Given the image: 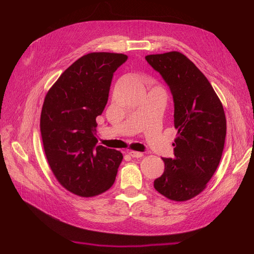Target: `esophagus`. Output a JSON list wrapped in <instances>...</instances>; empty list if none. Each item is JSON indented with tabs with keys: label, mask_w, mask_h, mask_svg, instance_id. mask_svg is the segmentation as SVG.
Instances as JSON below:
<instances>
[{
	"label": "esophagus",
	"mask_w": 254,
	"mask_h": 254,
	"mask_svg": "<svg viewBox=\"0 0 254 254\" xmlns=\"http://www.w3.org/2000/svg\"><path fill=\"white\" fill-rule=\"evenodd\" d=\"M127 153H128L130 157H132V158H142L143 157V152H139V151L129 150Z\"/></svg>",
	"instance_id": "obj_1"
}]
</instances>
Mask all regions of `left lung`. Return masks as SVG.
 Returning a JSON list of instances; mask_svg holds the SVG:
<instances>
[{"label":"left lung","instance_id":"left-lung-1","mask_svg":"<svg viewBox=\"0 0 254 254\" xmlns=\"http://www.w3.org/2000/svg\"><path fill=\"white\" fill-rule=\"evenodd\" d=\"M146 61L171 90L178 135L174 157L153 187L166 198L186 201L204 190L220 162L227 123L218 96L200 70L179 52L148 55Z\"/></svg>","mask_w":254,"mask_h":254}]
</instances>
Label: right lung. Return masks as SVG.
Masks as SVG:
<instances>
[{
  "mask_svg": "<svg viewBox=\"0 0 254 254\" xmlns=\"http://www.w3.org/2000/svg\"><path fill=\"white\" fill-rule=\"evenodd\" d=\"M128 57L91 53L60 75L45 96L40 130L51 170L71 193L92 197L109 190L122 152L97 144L96 118L108 102L113 73Z\"/></svg>",
  "mask_w": 254,
  "mask_h": 254,
  "instance_id": "right-lung-1",
  "label": "right lung"
}]
</instances>
